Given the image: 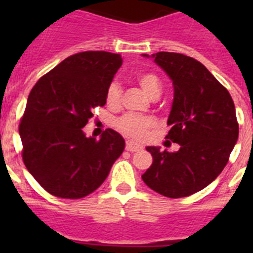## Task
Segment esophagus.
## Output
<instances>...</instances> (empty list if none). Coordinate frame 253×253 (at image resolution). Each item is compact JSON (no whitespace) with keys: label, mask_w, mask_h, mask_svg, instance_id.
<instances>
[{"label":"esophagus","mask_w":253,"mask_h":253,"mask_svg":"<svg viewBox=\"0 0 253 253\" xmlns=\"http://www.w3.org/2000/svg\"><path fill=\"white\" fill-rule=\"evenodd\" d=\"M125 149L129 152H138V151H140V147L137 146V144H134V143H131V142H126Z\"/></svg>","instance_id":"esophagus-1"}]
</instances>
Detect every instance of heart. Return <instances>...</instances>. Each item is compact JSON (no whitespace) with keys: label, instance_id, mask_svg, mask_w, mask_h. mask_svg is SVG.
<instances>
[{"label":"heart","instance_id":"obj_1","mask_svg":"<svg viewBox=\"0 0 253 253\" xmlns=\"http://www.w3.org/2000/svg\"><path fill=\"white\" fill-rule=\"evenodd\" d=\"M137 81L143 90L151 99H157L162 92V84L158 76L153 72H143L137 76ZM123 88L118 81L110 82L107 86L105 99L106 104L110 107H119L122 104ZM156 124L152 116L135 115V114H124L119 116L114 123L116 130L124 134L125 137L133 140H140L146 137L149 129H152Z\"/></svg>","mask_w":253,"mask_h":253}]
</instances>
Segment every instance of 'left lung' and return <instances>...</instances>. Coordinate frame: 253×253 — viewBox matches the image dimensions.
Masks as SVG:
<instances>
[{
    "label": "left lung",
    "mask_w": 253,
    "mask_h": 253,
    "mask_svg": "<svg viewBox=\"0 0 253 253\" xmlns=\"http://www.w3.org/2000/svg\"><path fill=\"white\" fill-rule=\"evenodd\" d=\"M153 58L173 84L166 138L180 149L147 147L153 162L142 178L161 195L185 198L213 182L228 163L238 139L236 107L227 88L199 60L171 51Z\"/></svg>",
    "instance_id": "8db88e82"
}]
</instances>
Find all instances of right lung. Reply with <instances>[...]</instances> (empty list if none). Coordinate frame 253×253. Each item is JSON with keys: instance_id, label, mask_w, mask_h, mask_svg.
<instances>
[{"instance_id": "add662e5", "label": "right lung", "mask_w": 253, "mask_h": 253, "mask_svg": "<svg viewBox=\"0 0 253 253\" xmlns=\"http://www.w3.org/2000/svg\"><path fill=\"white\" fill-rule=\"evenodd\" d=\"M120 54L87 50L73 54L39 78L31 88L19 133L28 171L45 191L63 199L93 193L120 157L125 142L106 129L100 139L82 128L120 68Z\"/></svg>"}]
</instances>
